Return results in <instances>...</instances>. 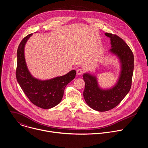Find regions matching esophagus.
I'll use <instances>...</instances> for the list:
<instances>
[{
  "instance_id": "34e87169",
  "label": "esophagus",
  "mask_w": 148,
  "mask_h": 148,
  "mask_svg": "<svg viewBox=\"0 0 148 148\" xmlns=\"http://www.w3.org/2000/svg\"><path fill=\"white\" fill-rule=\"evenodd\" d=\"M83 73H84V70L82 69H78L77 70V74L78 75H81Z\"/></svg>"
}]
</instances>
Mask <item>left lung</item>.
Segmentation results:
<instances>
[{
    "label": "left lung",
    "instance_id": "1",
    "mask_svg": "<svg viewBox=\"0 0 148 148\" xmlns=\"http://www.w3.org/2000/svg\"><path fill=\"white\" fill-rule=\"evenodd\" d=\"M110 38L111 49L109 51L116 56L121 62V73L115 85L107 90L99 87L97 77L91 74H83L85 88L83 95L86 103L92 109L104 112L113 109L121 102L130 91L134 67V57L130 47L116 34L105 33Z\"/></svg>",
    "mask_w": 148,
    "mask_h": 148
}]
</instances>
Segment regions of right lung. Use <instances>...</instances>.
<instances>
[{
  "instance_id": "obj_1",
  "label": "right lung",
  "mask_w": 148,
  "mask_h": 148,
  "mask_svg": "<svg viewBox=\"0 0 148 148\" xmlns=\"http://www.w3.org/2000/svg\"><path fill=\"white\" fill-rule=\"evenodd\" d=\"M32 34L26 36L18 47L16 79L25 95L34 105L43 109H50L61 102L66 86L75 78L76 71L71 70L63 76L44 81L33 77L28 70L24 53L25 45Z\"/></svg>"
}]
</instances>
